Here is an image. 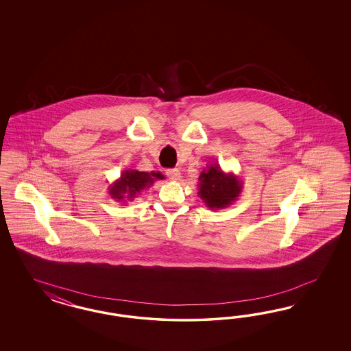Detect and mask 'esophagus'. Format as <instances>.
I'll return each mask as SVG.
<instances>
[{"mask_svg":"<svg viewBox=\"0 0 351 351\" xmlns=\"http://www.w3.org/2000/svg\"><path fill=\"white\" fill-rule=\"evenodd\" d=\"M166 175L172 180H179L181 175L180 170L179 169H169V170H166Z\"/></svg>","mask_w":351,"mask_h":351,"instance_id":"obj_1","label":"esophagus"}]
</instances>
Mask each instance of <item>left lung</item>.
<instances>
[{
  "label": "left lung",
  "mask_w": 351,
  "mask_h": 351,
  "mask_svg": "<svg viewBox=\"0 0 351 351\" xmlns=\"http://www.w3.org/2000/svg\"><path fill=\"white\" fill-rule=\"evenodd\" d=\"M198 195L206 207L211 210H220L230 206L239 197L243 182L233 172H223L221 167L215 163L203 169L198 178Z\"/></svg>",
  "instance_id": "1"
}]
</instances>
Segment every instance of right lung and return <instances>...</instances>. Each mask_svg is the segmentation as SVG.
Listing matches in <instances>:
<instances>
[{
  "label": "right lung",
  "mask_w": 351,
  "mask_h": 351,
  "mask_svg": "<svg viewBox=\"0 0 351 351\" xmlns=\"http://www.w3.org/2000/svg\"><path fill=\"white\" fill-rule=\"evenodd\" d=\"M165 179L160 172H144L138 170L122 171L119 179L108 188L109 195L117 202H132L141 191L150 188L154 181Z\"/></svg>",
  "instance_id": "add662e5"
}]
</instances>
